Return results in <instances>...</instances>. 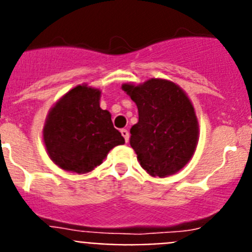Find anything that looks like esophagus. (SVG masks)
I'll return each instance as SVG.
<instances>
[{
	"mask_svg": "<svg viewBox=\"0 0 252 252\" xmlns=\"http://www.w3.org/2000/svg\"><path fill=\"white\" fill-rule=\"evenodd\" d=\"M121 133H122V136H124L125 141L128 142V139H130V133H128V131L124 128V130H121Z\"/></svg>",
	"mask_w": 252,
	"mask_h": 252,
	"instance_id": "1",
	"label": "esophagus"
}]
</instances>
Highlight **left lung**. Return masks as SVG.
Returning a JSON list of instances; mask_svg holds the SVG:
<instances>
[{"mask_svg": "<svg viewBox=\"0 0 252 252\" xmlns=\"http://www.w3.org/2000/svg\"><path fill=\"white\" fill-rule=\"evenodd\" d=\"M122 91L139 111V122L130 130V145L141 168L151 177L178 173L190 161L199 139L192 101L178 84L161 78L125 83Z\"/></svg>", "mask_w": 252, "mask_h": 252, "instance_id": "8db88e82", "label": "left lung"}]
</instances>
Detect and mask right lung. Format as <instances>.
I'll return each instance as SVG.
<instances>
[{
	"instance_id": "right-lung-1",
	"label": "right lung",
	"mask_w": 252,
	"mask_h": 252,
	"mask_svg": "<svg viewBox=\"0 0 252 252\" xmlns=\"http://www.w3.org/2000/svg\"><path fill=\"white\" fill-rule=\"evenodd\" d=\"M101 90L78 84L60 97L46 116L43 140L60 169L86 174L101 165L115 146L125 144L111 113L99 107Z\"/></svg>"
}]
</instances>
